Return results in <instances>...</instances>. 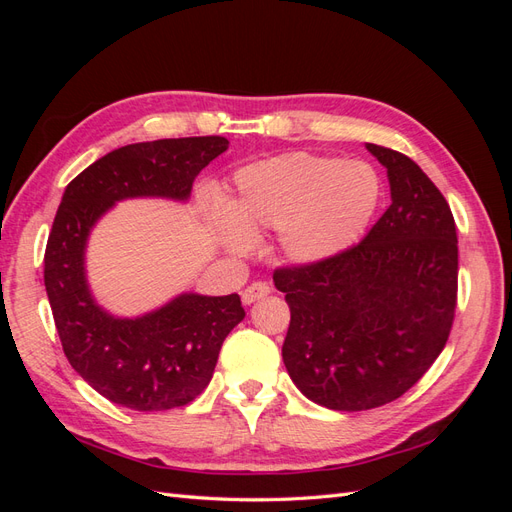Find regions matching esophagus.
I'll list each match as a JSON object with an SVG mask.
<instances>
[{"mask_svg": "<svg viewBox=\"0 0 512 512\" xmlns=\"http://www.w3.org/2000/svg\"><path fill=\"white\" fill-rule=\"evenodd\" d=\"M269 292H271V286L267 282H254V284H250L241 292V299H243L245 305H252L254 301L267 297Z\"/></svg>", "mask_w": 512, "mask_h": 512, "instance_id": "34e87169", "label": "esophagus"}]
</instances>
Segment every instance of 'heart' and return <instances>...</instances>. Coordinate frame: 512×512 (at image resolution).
<instances>
[{
	"label": "heart",
	"mask_w": 512,
	"mask_h": 512,
	"mask_svg": "<svg viewBox=\"0 0 512 512\" xmlns=\"http://www.w3.org/2000/svg\"><path fill=\"white\" fill-rule=\"evenodd\" d=\"M380 200V177L361 160L290 153L245 166L218 220L230 252H245L262 228H280V247L299 265H316L363 235Z\"/></svg>",
	"instance_id": "1"
}]
</instances>
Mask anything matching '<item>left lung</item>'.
<instances>
[{"instance_id": "left-lung-1", "label": "left lung", "mask_w": 512, "mask_h": 512, "mask_svg": "<svg viewBox=\"0 0 512 512\" xmlns=\"http://www.w3.org/2000/svg\"><path fill=\"white\" fill-rule=\"evenodd\" d=\"M386 168L391 207L361 243L316 265L275 269L290 327L284 365L329 410L380 408L438 359L457 307V228L421 166L367 143Z\"/></svg>"}]
</instances>
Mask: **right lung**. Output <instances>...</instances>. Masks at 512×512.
Instances as JSON below:
<instances>
[{
  "label": "right lung",
  "instance_id": "obj_1",
  "mask_svg": "<svg viewBox=\"0 0 512 512\" xmlns=\"http://www.w3.org/2000/svg\"><path fill=\"white\" fill-rule=\"evenodd\" d=\"M226 149L224 136L126 145L87 166L61 198L44 252L46 294L70 365L113 404L138 412L190 404L205 391L245 309L239 294L183 292L141 318H115L87 286L89 232L123 198L188 200L196 175Z\"/></svg>",
  "mask_w": 512,
  "mask_h": 512
}]
</instances>
